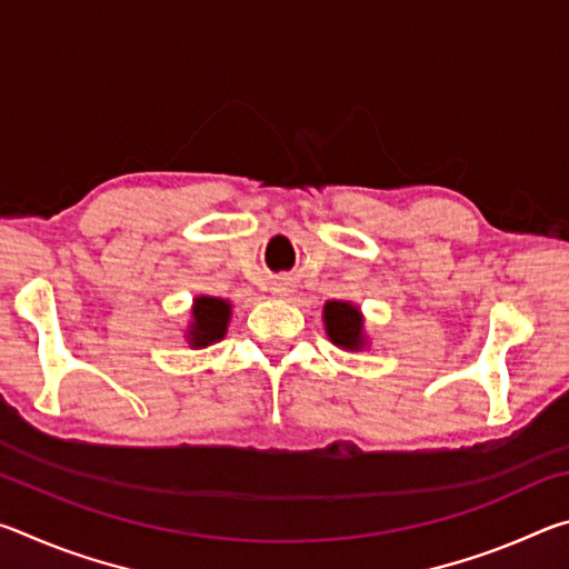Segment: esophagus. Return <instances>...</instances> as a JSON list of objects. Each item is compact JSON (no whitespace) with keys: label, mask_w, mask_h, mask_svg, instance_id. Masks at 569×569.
I'll list each match as a JSON object with an SVG mask.
<instances>
[{"label":"esophagus","mask_w":569,"mask_h":569,"mask_svg":"<svg viewBox=\"0 0 569 569\" xmlns=\"http://www.w3.org/2000/svg\"><path fill=\"white\" fill-rule=\"evenodd\" d=\"M273 293L283 298V296L291 293V286H288V281H278V283H273Z\"/></svg>","instance_id":"esophagus-1"}]
</instances>
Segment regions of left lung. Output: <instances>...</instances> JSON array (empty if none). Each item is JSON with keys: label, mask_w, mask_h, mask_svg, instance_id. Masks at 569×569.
<instances>
[{"label": "left lung", "mask_w": 569, "mask_h": 569, "mask_svg": "<svg viewBox=\"0 0 569 569\" xmlns=\"http://www.w3.org/2000/svg\"><path fill=\"white\" fill-rule=\"evenodd\" d=\"M323 323L329 339L346 351H359L366 346L363 316L349 301H329L323 306Z\"/></svg>", "instance_id": "1"}]
</instances>
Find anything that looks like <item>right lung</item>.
I'll list each match as a JSON object with an SVG mask.
<instances>
[{
  "label": "right lung",
  "instance_id": "1",
  "mask_svg": "<svg viewBox=\"0 0 569 569\" xmlns=\"http://www.w3.org/2000/svg\"><path fill=\"white\" fill-rule=\"evenodd\" d=\"M230 303L226 298L198 296L192 301V321L188 326V343L192 349H206V346L220 341L228 331Z\"/></svg>",
  "mask_w": 569,
  "mask_h": 569
}]
</instances>
